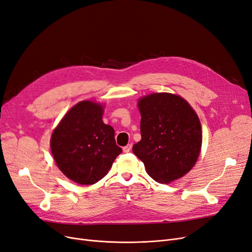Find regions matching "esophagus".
<instances>
[{
  "label": "esophagus",
  "mask_w": 252,
  "mask_h": 252,
  "mask_svg": "<svg viewBox=\"0 0 252 252\" xmlns=\"http://www.w3.org/2000/svg\"><path fill=\"white\" fill-rule=\"evenodd\" d=\"M131 144H129V145H127V146H125V147H123V152H125V153H128V152H130V150H131Z\"/></svg>",
  "instance_id": "obj_1"
}]
</instances>
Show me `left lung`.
Listing matches in <instances>:
<instances>
[{
  "instance_id": "obj_1",
  "label": "left lung",
  "mask_w": 252,
  "mask_h": 252,
  "mask_svg": "<svg viewBox=\"0 0 252 252\" xmlns=\"http://www.w3.org/2000/svg\"><path fill=\"white\" fill-rule=\"evenodd\" d=\"M142 140L132 147L148 175L170 184L194 167L202 143L201 125L189 104L179 96L156 93L138 101Z\"/></svg>"
}]
</instances>
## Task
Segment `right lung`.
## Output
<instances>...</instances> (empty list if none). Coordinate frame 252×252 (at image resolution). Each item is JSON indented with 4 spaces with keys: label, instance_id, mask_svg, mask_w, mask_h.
Wrapping results in <instances>:
<instances>
[{
    "label": "right lung",
    "instance_id": "obj_1",
    "mask_svg": "<svg viewBox=\"0 0 252 252\" xmlns=\"http://www.w3.org/2000/svg\"><path fill=\"white\" fill-rule=\"evenodd\" d=\"M103 107L81 101L66 112L51 137V150L63 174L82 186L94 185L110 170L122 149L115 130L103 123Z\"/></svg>",
    "mask_w": 252,
    "mask_h": 252
}]
</instances>
